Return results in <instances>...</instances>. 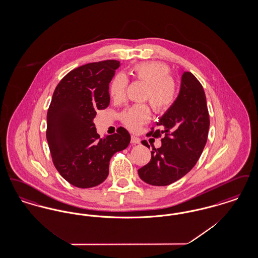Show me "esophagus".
Returning <instances> with one entry per match:
<instances>
[{"label": "esophagus", "mask_w": 258, "mask_h": 258, "mask_svg": "<svg viewBox=\"0 0 258 258\" xmlns=\"http://www.w3.org/2000/svg\"><path fill=\"white\" fill-rule=\"evenodd\" d=\"M131 143H132V144H140V139H139L138 137L133 135L132 138H131Z\"/></svg>", "instance_id": "obj_1"}]
</instances>
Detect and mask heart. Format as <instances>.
<instances>
[{"instance_id": "1", "label": "heart", "mask_w": 258, "mask_h": 258, "mask_svg": "<svg viewBox=\"0 0 258 258\" xmlns=\"http://www.w3.org/2000/svg\"><path fill=\"white\" fill-rule=\"evenodd\" d=\"M135 78L148 84L145 99H148L157 112H165L174 104L177 98V86L171 78L169 68L160 61H143L132 70ZM127 79L122 74H117L111 81V98L120 99L124 96ZM151 118V111L146 104H135L123 111L121 120L131 131H137Z\"/></svg>"}]
</instances>
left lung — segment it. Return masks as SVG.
I'll return each mask as SVG.
<instances>
[{"instance_id": "obj_1", "label": "left lung", "mask_w": 258, "mask_h": 258, "mask_svg": "<svg viewBox=\"0 0 258 258\" xmlns=\"http://www.w3.org/2000/svg\"><path fill=\"white\" fill-rule=\"evenodd\" d=\"M157 124L162 130L149 135L156 138L164 135L161 147L153 148L150 162L138 169V175L145 183L160 186L172 184L190 171L207 142L210 119L206 96L191 73L183 74L178 97Z\"/></svg>"}]
</instances>
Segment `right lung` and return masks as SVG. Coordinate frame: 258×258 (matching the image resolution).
Wrapping results in <instances>:
<instances>
[{"mask_svg":"<svg viewBox=\"0 0 258 258\" xmlns=\"http://www.w3.org/2000/svg\"><path fill=\"white\" fill-rule=\"evenodd\" d=\"M120 67L116 60L90 62L67 74L57 85L47 111L46 139L53 163L74 186L88 188L108 176L112 156L131 142L128 132L99 138L94 118L110 102L109 83Z\"/></svg>","mask_w":258,"mask_h":258,"instance_id":"1","label":"right lung"}]
</instances>
